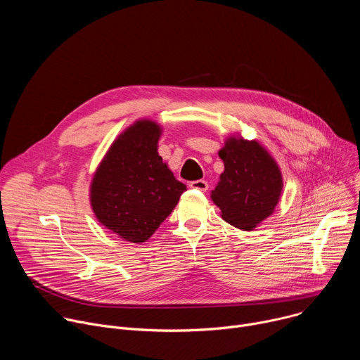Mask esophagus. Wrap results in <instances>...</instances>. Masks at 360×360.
Masks as SVG:
<instances>
[{"label": "esophagus", "mask_w": 360, "mask_h": 360, "mask_svg": "<svg viewBox=\"0 0 360 360\" xmlns=\"http://www.w3.org/2000/svg\"><path fill=\"white\" fill-rule=\"evenodd\" d=\"M189 186L192 189H198V191H207L208 189V182L203 181V179H198V181H192L189 184Z\"/></svg>", "instance_id": "34e87169"}]
</instances>
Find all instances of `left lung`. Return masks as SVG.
<instances>
[{"label": "left lung", "mask_w": 360, "mask_h": 360, "mask_svg": "<svg viewBox=\"0 0 360 360\" xmlns=\"http://www.w3.org/2000/svg\"><path fill=\"white\" fill-rule=\"evenodd\" d=\"M225 171L211 198L228 224L252 231L271 217L283 181L278 164L256 141L231 136L219 150Z\"/></svg>", "instance_id": "obj_1"}]
</instances>
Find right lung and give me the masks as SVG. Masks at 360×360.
Instances as JSON below:
<instances>
[{
	"instance_id": "add662e5",
	"label": "right lung",
	"mask_w": 360,
	"mask_h": 360,
	"mask_svg": "<svg viewBox=\"0 0 360 360\" xmlns=\"http://www.w3.org/2000/svg\"><path fill=\"white\" fill-rule=\"evenodd\" d=\"M160 136L157 122L136 121L111 145L91 182L96 219L132 243L149 239L186 191L160 157Z\"/></svg>"
}]
</instances>
